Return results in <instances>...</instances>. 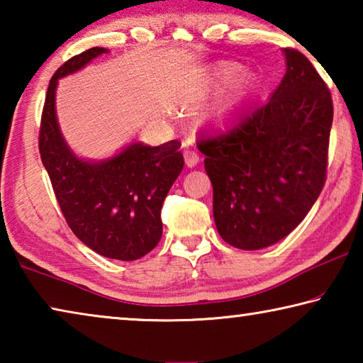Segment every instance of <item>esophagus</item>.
I'll list each match as a JSON object with an SVG mask.
<instances>
[{
  "label": "esophagus",
  "mask_w": 363,
  "mask_h": 363,
  "mask_svg": "<svg viewBox=\"0 0 363 363\" xmlns=\"http://www.w3.org/2000/svg\"><path fill=\"white\" fill-rule=\"evenodd\" d=\"M184 160H186L187 167H195L199 163V153H196L194 149H186L184 150Z\"/></svg>",
  "instance_id": "esophagus-1"
}]
</instances>
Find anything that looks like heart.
Wrapping results in <instances>:
<instances>
[{"label":"heart","mask_w":363,"mask_h":363,"mask_svg":"<svg viewBox=\"0 0 363 363\" xmlns=\"http://www.w3.org/2000/svg\"><path fill=\"white\" fill-rule=\"evenodd\" d=\"M237 67L235 65H227V67H223V69H220V72H219V75H220V78L224 79V82H229V79H232L233 77H235V73H237ZM248 83H245L243 86H247ZM237 97H232V101H229V104H227V106H230V102H233L235 101Z\"/></svg>","instance_id":"heart-1"}]
</instances>
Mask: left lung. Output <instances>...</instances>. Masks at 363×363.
Segmentation results:
<instances>
[{
  "instance_id": "left-lung-1",
  "label": "left lung",
  "mask_w": 363,
  "mask_h": 363,
  "mask_svg": "<svg viewBox=\"0 0 363 363\" xmlns=\"http://www.w3.org/2000/svg\"><path fill=\"white\" fill-rule=\"evenodd\" d=\"M284 52L286 73L270 99L196 143L213 184L219 235L240 250H261L285 238L327 181L330 89L303 52Z\"/></svg>"
}]
</instances>
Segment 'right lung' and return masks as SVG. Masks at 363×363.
Here are the masks:
<instances>
[{
	"instance_id": "obj_1",
	"label": "right lung",
	"mask_w": 363,
	"mask_h": 363,
	"mask_svg": "<svg viewBox=\"0 0 363 363\" xmlns=\"http://www.w3.org/2000/svg\"><path fill=\"white\" fill-rule=\"evenodd\" d=\"M107 52L91 48L64 62L48 86L40 125V155L72 232L96 253L134 261L162 238V206L184 167L179 140L158 147L128 145L113 158L89 163L73 155L59 131L54 97L57 79Z\"/></svg>"
}]
</instances>
